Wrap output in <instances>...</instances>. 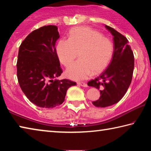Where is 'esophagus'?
Returning <instances> with one entry per match:
<instances>
[{"label": "esophagus", "instance_id": "1", "mask_svg": "<svg viewBox=\"0 0 151 151\" xmlns=\"http://www.w3.org/2000/svg\"><path fill=\"white\" fill-rule=\"evenodd\" d=\"M77 84L78 85L84 86V87H86V86H87V85H86V84L85 83H81V82H78V83H77Z\"/></svg>", "mask_w": 151, "mask_h": 151}]
</instances>
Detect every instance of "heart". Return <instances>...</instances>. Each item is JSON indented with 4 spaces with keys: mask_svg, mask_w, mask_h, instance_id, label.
I'll use <instances>...</instances> for the list:
<instances>
[{
    "mask_svg": "<svg viewBox=\"0 0 151 151\" xmlns=\"http://www.w3.org/2000/svg\"><path fill=\"white\" fill-rule=\"evenodd\" d=\"M60 62L70 66L78 56L80 59L69 66L66 75L73 80H84L92 73L103 71L111 61L113 53L111 40L88 27H75L69 32L68 39H62L57 46Z\"/></svg>",
    "mask_w": 151,
    "mask_h": 151,
    "instance_id": "heart-1",
    "label": "heart"
}]
</instances>
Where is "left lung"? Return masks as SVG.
I'll use <instances>...</instances> for the list:
<instances>
[{"mask_svg": "<svg viewBox=\"0 0 151 151\" xmlns=\"http://www.w3.org/2000/svg\"><path fill=\"white\" fill-rule=\"evenodd\" d=\"M113 36L114 52L111 62L100 75L88 82V85L100 90L101 96L93 104L106 107L115 104L124 96L131 85L134 70V55L126 37L105 25Z\"/></svg>", "mask_w": 151, "mask_h": 151, "instance_id": "obj_1", "label": "left lung"}]
</instances>
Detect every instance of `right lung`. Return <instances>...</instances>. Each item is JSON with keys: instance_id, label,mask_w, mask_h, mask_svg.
<instances>
[{"instance_id": "right-lung-1", "label": "right lung", "mask_w": 151, "mask_h": 151, "mask_svg": "<svg viewBox=\"0 0 151 151\" xmlns=\"http://www.w3.org/2000/svg\"><path fill=\"white\" fill-rule=\"evenodd\" d=\"M58 28L48 25L33 30L20 45L17 63L20 87L36 105L51 109L62 104L75 82L55 79L63 73L55 45Z\"/></svg>"}]
</instances>
